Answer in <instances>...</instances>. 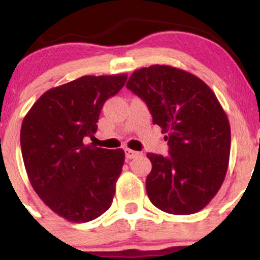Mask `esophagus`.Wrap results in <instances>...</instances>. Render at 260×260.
Returning a JSON list of instances; mask_svg holds the SVG:
<instances>
[{
	"instance_id": "1",
	"label": "esophagus",
	"mask_w": 260,
	"mask_h": 260,
	"mask_svg": "<svg viewBox=\"0 0 260 260\" xmlns=\"http://www.w3.org/2000/svg\"><path fill=\"white\" fill-rule=\"evenodd\" d=\"M124 154H126V157L127 159H134V157H137L139 155L138 151L136 150H132V149H124Z\"/></svg>"
}]
</instances>
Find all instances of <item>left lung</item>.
<instances>
[{
	"label": "left lung",
	"mask_w": 260,
	"mask_h": 260,
	"mask_svg": "<svg viewBox=\"0 0 260 260\" xmlns=\"http://www.w3.org/2000/svg\"><path fill=\"white\" fill-rule=\"evenodd\" d=\"M126 86L168 134V156L147 154L150 202L175 215L202 210L225 180L231 149L228 116L214 91L194 74L165 64L137 70Z\"/></svg>",
	"instance_id": "1"
}]
</instances>
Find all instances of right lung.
<instances>
[{
  "label": "right lung",
  "instance_id": "add662e5",
  "mask_svg": "<svg viewBox=\"0 0 260 260\" xmlns=\"http://www.w3.org/2000/svg\"><path fill=\"white\" fill-rule=\"evenodd\" d=\"M126 80V74L80 77L44 92L23 120L29 181L41 201L71 222L91 221L111 207L124 151L83 139L94 138L104 104Z\"/></svg>",
  "mask_w": 260,
  "mask_h": 260
}]
</instances>
